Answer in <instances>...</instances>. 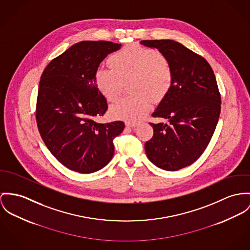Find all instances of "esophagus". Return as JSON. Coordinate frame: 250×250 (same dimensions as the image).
<instances>
[{
	"mask_svg": "<svg viewBox=\"0 0 250 250\" xmlns=\"http://www.w3.org/2000/svg\"><path fill=\"white\" fill-rule=\"evenodd\" d=\"M125 125H126L127 127H131V128H133V127H136V126H137V124H131V123H125Z\"/></svg>",
	"mask_w": 250,
	"mask_h": 250,
	"instance_id": "34e87169",
	"label": "esophagus"
}]
</instances>
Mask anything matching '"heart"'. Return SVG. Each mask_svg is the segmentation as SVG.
<instances>
[{"label":"heart","mask_w":250,"mask_h":250,"mask_svg":"<svg viewBox=\"0 0 250 250\" xmlns=\"http://www.w3.org/2000/svg\"><path fill=\"white\" fill-rule=\"evenodd\" d=\"M112 69L97 68L94 82L106 101L114 102L121 93L123 82L132 79L133 95L121 99L110 107L116 119L137 123L149 112L154 100L166 96L172 84L171 66L162 53L153 49L129 44L109 57Z\"/></svg>","instance_id":"1"}]
</instances>
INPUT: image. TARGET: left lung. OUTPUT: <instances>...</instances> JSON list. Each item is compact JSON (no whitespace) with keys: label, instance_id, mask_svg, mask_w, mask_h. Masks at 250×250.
Returning a JSON list of instances; mask_svg holds the SVG:
<instances>
[{"label":"left lung","instance_id":"obj_1","mask_svg":"<svg viewBox=\"0 0 250 250\" xmlns=\"http://www.w3.org/2000/svg\"><path fill=\"white\" fill-rule=\"evenodd\" d=\"M168 61L172 84L152 115L167 124H150L153 137L146 143L147 158L156 167L177 171L193 164L207 148L221 112V96L210 64L174 40H146Z\"/></svg>","mask_w":250,"mask_h":250}]
</instances>
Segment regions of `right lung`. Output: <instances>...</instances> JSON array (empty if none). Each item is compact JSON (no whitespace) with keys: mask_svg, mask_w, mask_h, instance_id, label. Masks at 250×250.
<instances>
[{"mask_svg":"<svg viewBox=\"0 0 250 250\" xmlns=\"http://www.w3.org/2000/svg\"><path fill=\"white\" fill-rule=\"evenodd\" d=\"M121 48L106 41H82L53 59L39 83L36 120L46 147L70 170L83 174L104 167L114 155L122 121L100 124L107 110L94 74L106 56Z\"/></svg>","mask_w":250,"mask_h":250,"instance_id":"1","label":"right lung"}]
</instances>
